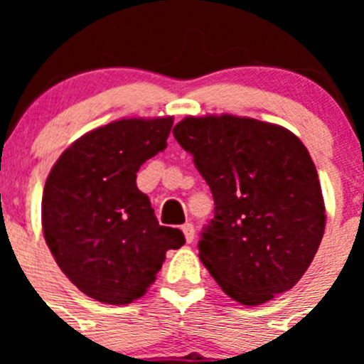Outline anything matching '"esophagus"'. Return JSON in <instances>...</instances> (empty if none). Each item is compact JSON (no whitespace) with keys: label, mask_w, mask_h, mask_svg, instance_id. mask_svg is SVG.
Returning <instances> with one entry per match:
<instances>
[{"label":"esophagus","mask_w":364,"mask_h":364,"mask_svg":"<svg viewBox=\"0 0 364 364\" xmlns=\"http://www.w3.org/2000/svg\"><path fill=\"white\" fill-rule=\"evenodd\" d=\"M181 230H183V234H185L186 243H192L193 237H196V229H193L192 223H185V225L181 227Z\"/></svg>","instance_id":"1"}]
</instances>
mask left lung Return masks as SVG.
Returning <instances> with one entry per match:
<instances>
[{
	"label": "left lung",
	"mask_w": 364,
	"mask_h": 364,
	"mask_svg": "<svg viewBox=\"0 0 364 364\" xmlns=\"http://www.w3.org/2000/svg\"><path fill=\"white\" fill-rule=\"evenodd\" d=\"M215 200L199 257L227 296L257 306L299 282L326 225L317 168L285 128L230 114L172 130Z\"/></svg>",
	"instance_id": "obj_1"
}]
</instances>
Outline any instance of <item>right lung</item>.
Masks as SVG:
<instances>
[{
  "instance_id": "obj_1",
  "label": "right lung",
  "mask_w": 364,
  "mask_h": 364,
  "mask_svg": "<svg viewBox=\"0 0 364 364\" xmlns=\"http://www.w3.org/2000/svg\"><path fill=\"white\" fill-rule=\"evenodd\" d=\"M172 117L119 119L73 142L46 181L42 227L68 280L86 296L128 304L155 282L167 250L185 245L160 225L137 188L141 165L167 146Z\"/></svg>"
}]
</instances>
